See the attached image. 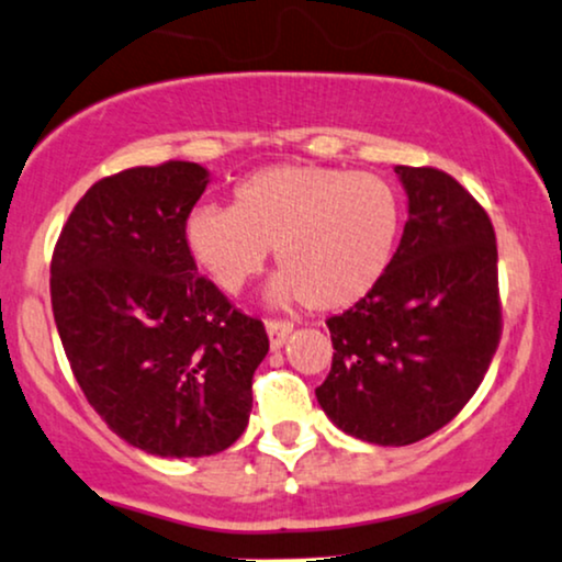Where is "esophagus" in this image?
<instances>
[{"label": "esophagus", "mask_w": 562, "mask_h": 562, "mask_svg": "<svg viewBox=\"0 0 562 562\" xmlns=\"http://www.w3.org/2000/svg\"><path fill=\"white\" fill-rule=\"evenodd\" d=\"M290 331H293V322H288V318H267V334L272 350H280V347L285 345Z\"/></svg>", "instance_id": "esophagus-1"}]
</instances>
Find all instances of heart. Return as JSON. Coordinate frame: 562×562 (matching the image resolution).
Wrapping results in <instances>:
<instances>
[{
	"instance_id": "b5f03b06",
	"label": "heart",
	"mask_w": 562,
	"mask_h": 562,
	"mask_svg": "<svg viewBox=\"0 0 562 562\" xmlns=\"http://www.w3.org/2000/svg\"><path fill=\"white\" fill-rule=\"evenodd\" d=\"M402 199L379 173L324 166H269L233 189L228 207H199L183 223L191 259L236 295L274 248V297L314 311L363 301L392 265Z\"/></svg>"
}]
</instances>
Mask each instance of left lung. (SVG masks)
<instances>
[{
  "label": "left lung",
  "mask_w": 562,
  "mask_h": 562,
  "mask_svg": "<svg viewBox=\"0 0 562 562\" xmlns=\"http://www.w3.org/2000/svg\"><path fill=\"white\" fill-rule=\"evenodd\" d=\"M409 220L381 282L326 318L334 358L316 400L339 430L409 446L443 428L485 379L503 331L498 244L446 170L396 166Z\"/></svg>",
  "instance_id": "obj_1"
}]
</instances>
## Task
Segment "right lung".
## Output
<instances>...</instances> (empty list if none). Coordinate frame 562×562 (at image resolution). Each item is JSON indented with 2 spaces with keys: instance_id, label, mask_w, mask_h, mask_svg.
I'll return each mask as SVG.
<instances>
[{
  "instance_id": "add662e5",
  "label": "right lung",
  "mask_w": 562,
  "mask_h": 562,
  "mask_svg": "<svg viewBox=\"0 0 562 562\" xmlns=\"http://www.w3.org/2000/svg\"><path fill=\"white\" fill-rule=\"evenodd\" d=\"M207 170L168 160L85 191L52 257V308L85 400L105 425L158 457H210L236 443L269 350L246 316L196 272L183 223Z\"/></svg>"
}]
</instances>
